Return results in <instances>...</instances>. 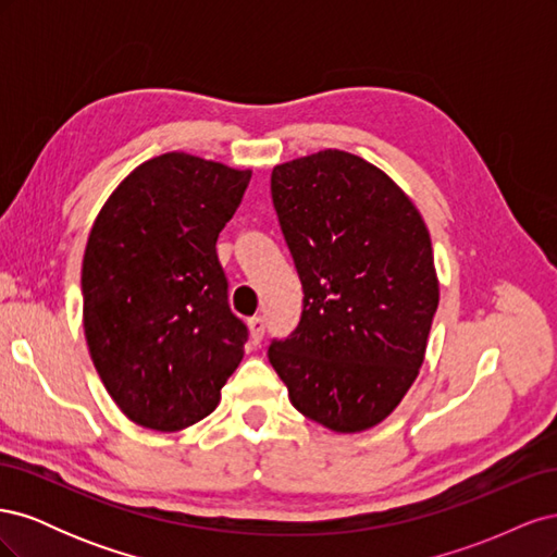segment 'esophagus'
Masks as SVG:
<instances>
[{
  "label": "esophagus",
  "mask_w": 557,
  "mask_h": 557,
  "mask_svg": "<svg viewBox=\"0 0 557 557\" xmlns=\"http://www.w3.org/2000/svg\"><path fill=\"white\" fill-rule=\"evenodd\" d=\"M248 332H250L252 344H260L264 336V318H260V315L248 318Z\"/></svg>",
  "instance_id": "1"
}]
</instances>
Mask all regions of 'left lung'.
<instances>
[{
    "label": "left lung",
    "mask_w": 557,
    "mask_h": 557,
    "mask_svg": "<svg viewBox=\"0 0 557 557\" xmlns=\"http://www.w3.org/2000/svg\"><path fill=\"white\" fill-rule=\"evenodd\" d=\"M272 199L305 311L269 362L299 413L336 434L372 430L425 360L440 307L428 225L383 170L336 148L276 164Z\"/></svg>",
    "instance_id": "1"
}]
</instances>
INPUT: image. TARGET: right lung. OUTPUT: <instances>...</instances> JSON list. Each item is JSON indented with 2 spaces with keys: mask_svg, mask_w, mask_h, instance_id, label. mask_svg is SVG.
<instances>
[{
  "mask_svg": "<svg viewBox=\"0 0 557 557\" xmlns=\"http://www.w3.org/2000/svg\"><path fill=\"white\" fill-rule=\"evenodd\" d=\"M250 170L172 150L132 170L97 213L83 256V330L132 423L181 432L207 418L244 358L215 242Z\"/></svg>",
  "mask_w": 557,
  "mask_h": 557,
  "instance_id": "1",
  "label": "right lung"
}]
</instances>
